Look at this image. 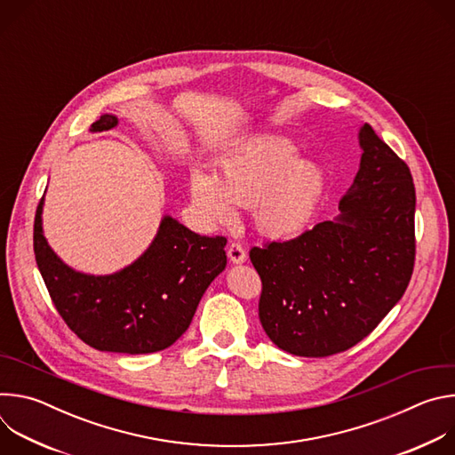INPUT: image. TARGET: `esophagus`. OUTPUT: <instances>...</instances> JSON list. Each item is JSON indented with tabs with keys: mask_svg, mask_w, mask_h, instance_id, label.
<instances>
[{
	"mask_svg": "<svg viewBox=\"0 0 455 455\" xmlns=\"http://www.w3.org/2000/svg\"><path fill=\"white\" fill-rule=\"evenodd\" d=\"M228 259L234 265H241L246 261V251L243 248V244L239 243H230L228 246Z\"/></svg>",
	"mask_w": 455,
	"mask_h": 455,
	"instance_id": "1",
	"label": "esophagus"
}]
</instances>
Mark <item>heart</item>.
I'll use <instances>...</instances> for the list:
<instances>
[{"label":"heart","instance_id":"heart-1","mask_svg":"<svg viewBox=\"0 0 455 455\" xmlns=\"http://www.w3.org/2000/svg\"><path fill=\"white\" fill-rule=\"evenodd\" d=\"M297 156L284 139H255L223 160L218 178L192 172V204L216 225L235 221L234 205L253 209L255 227L263 235L291 239L307 228L326 192L323 171Z\"/></svg>","mask_w":455,"mask_h":455}]
</instances>
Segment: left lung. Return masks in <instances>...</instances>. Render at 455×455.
Segmentation results:
<instances>
[{
  "instance_id": "8db88e82",
  "label": "left lung",
  "mask_w": 455,
  "mask_h": 455,
  "mask_svg": "<svg viewBox=\"0 0 455 455\" xmlns=\"http://www.w3.org/2000/svg\"><path fill=\"white\" fill-rule=\"evenodd\" d=\"M340 214L290 241L250 250L263 283L259 320L295 356L322 358L363 340L403 297L414 270L416 190L407 164L369 124Z\"/></svg>"
}]
</instances>
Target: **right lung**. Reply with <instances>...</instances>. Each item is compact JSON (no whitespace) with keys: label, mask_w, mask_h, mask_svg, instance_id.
<instances>
[{"label":"right lung","mask_w":455,"mask_h":455,"mask_svg":"<svg viewBox=\"0 0 455 455\" xmlns=\"http://www.w3.org/2000/svg\"><path fill=\"white\" fill-rule=\"evenodd\" d=\"M118 124L102 115L90 132ZM43 200L34 221L36 263L67 326L99 351L146 355L172 346L190 326L209 288L225 270L227 239L194 234L165 216L149 248L111 275H88L64 265L43 235Z\"/></svg>","instance_id":"1"}]
</instances>
